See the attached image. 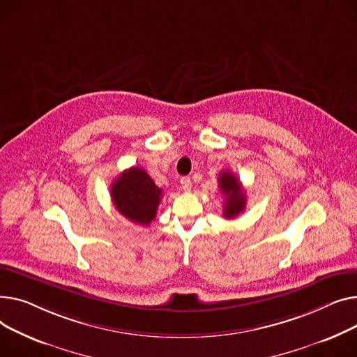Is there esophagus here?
<instances>
[{
  "instance_id": "1",
  "label": "esophagus",
  "mask_w": 357,
  "mask_h": 357,
  "mask_svg": "<svg viewBox=\"0 0 357 357\" xmlns=\"http://www.w3.org/2000/svg\"><path fill=\"white\" fill-rule=\"evenodd\" d=\"M180 183H181V188H183L184 192H190V188H192V180L190 178H188V177H181Z\"/></svg>"
}]
</instances>
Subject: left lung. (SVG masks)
<instances>
[{"instance_id": "obj_1", "label": "left lung", "mask_w": 357, "mask_h": 357, "mask_svg": "<svg viewBox=\"0 0 357 357\" xmlns=\"http://www.w3.org/2000/svg\"><path fill=\"white\" fill-rule=\"evenodd\" d=\"M219 188L225 196L223 216L226 219H235L246 206V195L241 181L232 172H223L219 174Z\"/></svg>"}]
</instances>
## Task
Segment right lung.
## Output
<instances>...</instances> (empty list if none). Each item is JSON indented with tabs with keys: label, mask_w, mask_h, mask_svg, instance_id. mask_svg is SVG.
I'll return each instance as SVG.
<instances>
[{
	"label": "right lung",
	"mask_w": 357,
	"mask_h": 357,
	"mask_svg": "<svg viewBox=\"0 0 357 357\" xmlns=\"http://www.w3.org/2000/svg\"><path fill=\"white\" fill-rule=\"evenodd\" d=\"M162 190L139 167H131L112 181L111 196L118 212L128 220L149 226L157 215Z\"/></svg>",
	"instance_id": "right-lung-1"
}]
</instances>
